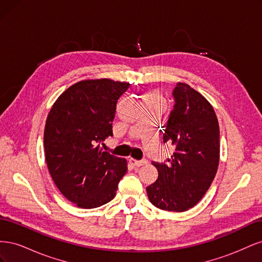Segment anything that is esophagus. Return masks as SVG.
<instances>
[{
    "label": "esophagus",
    "mask_w": 262,
    "mask_h": 262,
    "mask_svg": "<svg viewBox=\"0 0 262 262\" xmlns=\"http://www.w3.org/2000/svg\"><path fill=\"white\" fill-rule=\"evenodd\" d=\"M129 163L132 166H134V167H140V166L145 165L147 162L145 160H143V161H137V160H134V158H129Z\"/></svg>",
    "instance_id": "obj_1"
}]
</instances>
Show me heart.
Returning <instances> with one entry per match:
<instances>
[{"instance_id": "heart-1", "label": "heart", "mask_w": 262, "mask_h": 262, "mask_svg": "<svg viewBox=\"0 0 262 262\" xmlns=\"http://www.w3.org/2000/svg\"><path fill=\"white\" fill-rule=\"evenodd\" d=\"M144 100H156V101H161L162 102V95L158 91H150L145 94Z\"/></svg>"}]
</instances>
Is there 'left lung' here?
<instances>
[{
  "label": "left lung",
  "mask_w": 262,
  "mask_h": 262,
  "mask_svg": "<svg viewBox=\"0 0 262 262\" xmlns=\"http://www.w3.org/2000/svg\"><path fill=\"white\" fill-rule=\"evenodd\" d=\"M172 95L175 106L163 140L175 146V152L168 164L152 163L158 178L146 192L156 208L184 212L202 199L216 175L220 126L209 100L192 87L179 82Z\"/></svg>",
  "instance_id": "8db88e82"
}]
</instances>
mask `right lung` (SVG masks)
<instances>
[{
  "label": "right lung",
  "instance_id": "add662e5",
  "mask_svg": "<svg viewBox=\"0 0 262 262\" xmlns=\"http://www.w3.org/2000/svg\"><path fill=\"white\" fill-rule=\"evenodd\" d=\"M130 83L110 78L85 80L63 92L47 117L46 162L60 192L76 207L94 209L112 201L126 161L102 152L113 137L118 99Z\"/></svg>",
  "mask_w": 262,
  "mask_h": 262
}]
</instances>
